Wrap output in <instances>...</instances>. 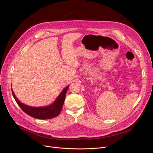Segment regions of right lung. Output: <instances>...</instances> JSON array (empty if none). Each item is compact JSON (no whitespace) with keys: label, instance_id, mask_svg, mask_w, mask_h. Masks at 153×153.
Returning a JSON list of instances; mask_svg holds the SVG:
<instances>
[{"label":"right lung","instance_id":"obj_1","mask_svg":"<svg viewBox=\"0 0 153 153\" xmlns=\"http://www.w3.org/2000/svg\"><path fill=\"white\" fill-rule=\"evenodd\" d=\"M68 87L69 86L62 91L53 104L45 107H32L24 105L17 99L13 90L12 94L17 103L26 114L38 119H49L59 116L60 113Z\"/></svg>","mask_w":153,"mask_h":153}]
</instances>
